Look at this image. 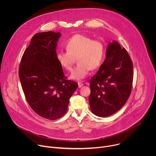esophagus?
Segmentation results:
<instances>
[{
	"instance_id": "esophagus-1",
	"label": "esophagus",
	"mask_w": 156,
	"mask_h": 156,
	"mask_svg": "<svg viewBox=\"0 0 156 156\" xmlns=\"http://www.w3.org/2000/svg\"><path fill=\"white\" fill-rule=\"evenodd\" d=\"M78 87H82L84 85V84L81 83V82H78Z\"/></svg>"
}]
</instances>
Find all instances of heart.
I'll return each mask as SVG.
<instances>
[{"mask_svg":"<svg viewBox=\"0 0 156 156\" xmlns=\"http://www.w3.org/2000/svg\"><path fill=\"white\" fill-rule=\"evenodd\" d=\"M66 52H58L57 60L63 69L71 70L76 58L77 65L73 69L70 78L81 80L86 78L90 70L98 69L101 65L105 54L104 46L102 42L93 40L90 37L77 34L66 41Z\"/></svg>","mask_w":156,"mask_h":156,"instance_id":"obj_1","label":"heart"}]
</instances>
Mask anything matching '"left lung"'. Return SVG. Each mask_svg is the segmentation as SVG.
Masks as SVG:
<instances>
[{
  "label": "left lung",
  "instance_id": "obj_1",
  "mask_svg": "<svg viewBox=\"0 0 156 156\" xmlns=\"http://www.w3.org/2000/svg\"><path fill=\"white\" fill-rule=\"evenodd\" d=\"M133 78V63L117 41L108 43L105 59L90 81L91 112L101 117L112 115L126 102Z\"/></svg>",
  "mask_w": 156,
  "mask_h": 156
}]
</instances>
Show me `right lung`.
Segmentation results:
<instances>
[{
	"label": "right lung",
	"instance_id": "1",
	"mask_svg": "<svg viewBox=\"0 0 156 156\" xmlns=\"http://www.w3.org/2000/svg\"><path fill=\"white\" fill-rule=\"evenodd\" d=\"M61 33H36L22 56L19 78L25 98L34 112L49 120H56L67 111L70 98L78 84L66 80L56 58Z\"/></svg>",
	"mask_w": 156,
	"mask_h": 156
}]
</instances>
